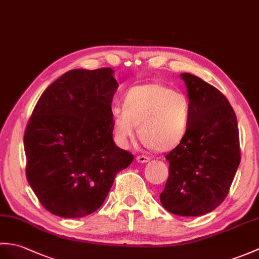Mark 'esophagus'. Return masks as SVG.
Masks as SVG:
<instances>
[{"instance_id":"obj_1","label":"esophagus","mask_w":259,"mask_h":259,"mask_svg":"<svg viewBox=\"0 0 259 259\" xmlns=\"http://www.w3.org/2000/svg\"><path fill=\"white\" fill-rule=\"evenodd\" d=\"M137 161L139 162V163H147V162L150 161V158L147 157V155H138Z\"/></svg>"}]
</instances>
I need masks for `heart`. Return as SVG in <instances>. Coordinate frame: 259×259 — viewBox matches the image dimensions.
<instances>
[{
	"instance_id": "1",
	"label": "heart",
	"mask_w": 259,
	"mask_h": 259,
	"mask_svg": "<svg viewBox=\"0 0 259 259\" xmlns=\"http://www.w3.org/2000/svg\"><path fill=\"white\" fill-rule=\"evenodd\" d=\"M192 113L189 97L161 83L132 87L123 107L113 106L111 121L115 138L125 146L139 125L141 140L157 151H166L181 142L188 132Z\"/></svg>"
}]
</instances>
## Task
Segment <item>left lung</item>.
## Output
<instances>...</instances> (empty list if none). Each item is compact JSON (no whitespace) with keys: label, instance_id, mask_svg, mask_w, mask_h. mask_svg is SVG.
<instances>
[{"label":"left lung","instance_id":"left-lung-1","mask_svg":"<svg viewBox=\"0 0 259 259\" xmlns=\"http://www.w3.org/2000/svg\"><path fill=\"white\" fill-rule=\"evenodd\" d=\"M192 113L184 139L165 155L162 206L180 216L212 212L225 200L240 162L236 115L219 89L183 73Z\"/></svg>","mask_w":259,"mask_h":259}]
</instances>
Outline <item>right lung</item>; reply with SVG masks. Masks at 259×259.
<instances>
[{
    "label": "right lung",
    "instance_id": "add662e5",
    "mask_svg": "<svg viewBox=\"0 0 259 259\" xmlns=\"http://www.w3.org/2000/svg\"><path fill=\"white\" fill-rule=\"evenodd\" d=\"M111 68L73 69L48 86L24 134L27 181L48 212L66 219L98 209L134 155L112 139Z\"/></svg>",
    "mask_w": 259,
    "mask_h": 259
}]
</instances>
